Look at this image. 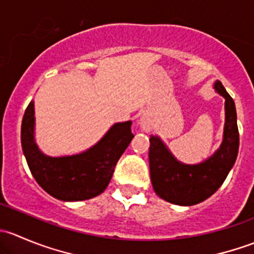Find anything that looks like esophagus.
<instances>
[{"instance_id":"obj_1","label":"esophagus","mask_w":254,"mask_h":254,"mask_svg":"<svg viewBox=\"0 0 254 254\" xmlns=\"http://www.w3.org/2000/svg\"><path fill=\"white\" fill-rule=\"evenodd\" d=\"M139 124L143 131H150L153 127V120H152V118L147 114V113H143L139 120Z\"/></svg>"}]
</instances>
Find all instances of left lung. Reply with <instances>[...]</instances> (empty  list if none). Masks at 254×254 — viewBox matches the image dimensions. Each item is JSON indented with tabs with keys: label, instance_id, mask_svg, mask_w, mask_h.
Instances as JSON below:
<instances>
[{
	"label": "left lung",
	"instance_id": "left-lung-1",
	"mask_svg": "<svg viewBox=\"0 0 254 254\" xmlns=\"http://www.w3.org/2000/svg\"><path fill=\"white\" fill-rule=\"evenodd\" d=\"M215 89L225 98L224 139L219 150L204 162H179L156 135L150 136V176L155 193L176 205H195L211 196L221 187L235 165L240 145L237 114L234 99L220 81Z\"/></svg>",
	"mask_w": 254,
	"mask_h": 254
}]
</instances>
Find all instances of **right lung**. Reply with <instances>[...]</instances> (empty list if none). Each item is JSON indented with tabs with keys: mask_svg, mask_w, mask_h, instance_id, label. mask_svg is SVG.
<instances>
[{
	"mask_svg": "<svg viewBox=\"0 0 254 254\" xmlns=\"http://www.w3.org/2000/svg\"><path fill=\"white\" fill-rule=\"evenodd\" d=\"M34 102L25 109L20 141L28 167L40 187L54 198L81 201L106 190L115 165L134 135L131 122L117 123L98 142L84 152L51 157L38 148L34 141Z\"/></svg>",
	"mask_w": 254,
	"mask_h": 254,
	"instance_id": "1",
	"label": "right lung"
}]
</instances>
